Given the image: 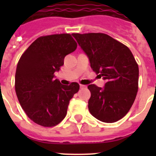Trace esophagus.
<instances>
[{"mask_svg":"<svg viewBox=\"0 0 156 156\" xmlns=\"http://www.w3.org/2000/svg\"><path fill=\"white\" fill-rule=\"evenodd\" d=\"M80 88H85V87H86V86H85V85H83V84L80 85Z\"/></svg>","mask_w":156,"mask_h":156,"instance_id":"obj_1","label":"esophagus"}]
</instances>
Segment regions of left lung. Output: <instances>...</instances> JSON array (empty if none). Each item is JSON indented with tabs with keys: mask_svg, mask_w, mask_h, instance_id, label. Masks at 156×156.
Returning a JSON list of instances; mask_svg holds the SVG:
<instances>
[{
	"mask_svg": "<svg viewBox=\"0 0 156 156\" xmlns=\"http://www.w3.org/2000/svg\"><path fill=\"white\" fill-rule=\"evenodd\" d=\"M87 55L90 67L105 80V87H87L90 114L104 122H115L127 114L138 90V65L129 48L101 33L73 34Z\"/></svg>",
	"mask_w": 156,
	"mask_h": 156,
	"instance_id": "obj_1",
	"label": "left lung"
}]
</instances>
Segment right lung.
Instances as JSON below:
<instances>
[{"label": "right lung", "mask_w": 156, "mask_h": 156, "mask_svg": "<svg viewBox=\"0 0 156 156\" xmlns=\"http://www.w3.org/2000/svg\"><path fill=\"white\" fill-rule=\"evenodd\" d=\"M76 48L71 34L42 36L19 59L16 93L27 116L37 124L52 127L66 117L70 99L78 92L80 85L76 82L62 85L54 79V73L63 66L65 57Z\"/></svg>", "instance_id": "obj_1"}]
</instances>
